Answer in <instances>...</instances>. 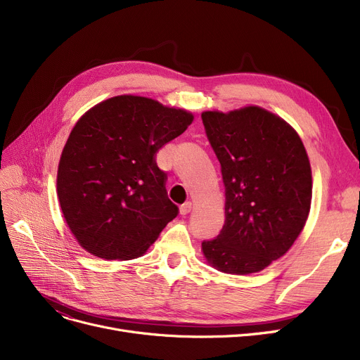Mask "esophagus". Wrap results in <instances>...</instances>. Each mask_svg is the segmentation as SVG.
Listing matches in <instances>:
<instances>
[{"instance_id": "1", "label": "esophagus", "mask_w": 360, "mask_h": 360, "mask_svg": "<svg viewBox=\"0 0 360 360\" xmlns=\"http://www.w3.org/2000/svg\"><path fill=\"white\" fill-rule=\"evenodd\" d=\"M191 209H193V202L191 201H186V202H184L181 207H179V213L182 214V216H185V214H188L191 212Z\"/></svg>"}]
</instances>
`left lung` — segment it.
<instances>
[{
    "label": "left lung",
    "mask_w": 360,
    "mask_h": 360,
    "mask_svg": "<svg viewBox=\"0 0 360 360\" xmlns=\"http://www.w3.org/2000/svg\"><path fill=\"white\" fill-rule=\"evenodd\" d=\"M221 166L226 220L201 243L209 266L245 276L285 255L311 210L312 172L296 129L276 113L248 105L201 113Z\"/></svg>",
    "instance_id": "1"
}]
</instances>
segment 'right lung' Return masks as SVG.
<instances>
[{"mask_svg":"<svg viewBox=\"0 0 360 360\" xmlns=\"http://www.w3.org/2000/svg\"><path fill=\"white\" fill-rule=\"evenodd\" d=\"M181 108L121 94L90 108L63 148L56 194L75 240L105 259L141 257L178 214L156 151L191 125Z\"/></svg>","mask_w":360,"mask_h":360,"instance_id":"1","label":"right lung"}]
</instances>
